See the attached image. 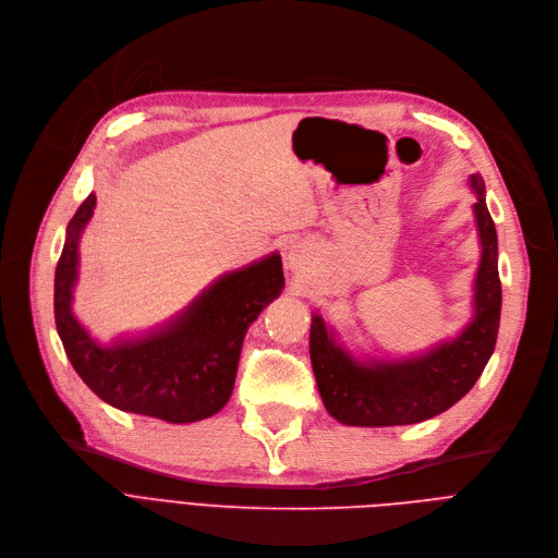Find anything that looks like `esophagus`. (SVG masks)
Listing matches in <instances>:
<instances>
[{"label": "esophagus", "mask_w": 558, "mask_h": 558, "mask_svg": "<svg viewBox=\"0 0 558 558\" xmlns=\"http://www.w3.org/2000/svg\"><path fill=\"white\" fill-rule=\"evenodd\" d=\"M303 264H305V251H303L301 246H294V248H291V251L287 253V267H289L291 271L303 269Z\"/></svg>", "instance_id": "obj_1"}]
</instances>
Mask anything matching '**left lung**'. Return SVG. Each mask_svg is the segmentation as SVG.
Listing matches in <instances>:
<instances>
[{"label": "left lung", "mask_w": 558, "mask_h": 558, "mask_svg": "<svg viewBox=\"0 0 558 558\" xmlns=\"http://www.w3.org/2000/svg\"><path fill=\"white\" fill-rule=\"evenodd\" d=\"M482 259L475 276L473 320L459 337L409 360L360 362L335 341L324 318L312 314L310 357L328 414L343 425L391 427L423 423L444 414L480 379L500 328L502 284L497 274V232L486 208L484 181L471 175Z\"/></svg>", "instance_id": "left-lung-1"}]
</instances>
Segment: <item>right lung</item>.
<instances>
[{
	"label": "right lung",
	"instance_id": "add662e5",
	"mask_svg": "<svg viewBox=\"0 0 558 558\" xmlns=\"http://www.w3.org/2000/svg\"><path fill=\"white\" fill-rule=\"evenodd\" d=\"M90 194L68 223L56 264L53 316L65 353L83 383L122 412L194 423L228 402L248 326L284 287L278 253L217 278L162 328L110 345L95 341L72 312L78 280V240L90 221Z\"/></svg>",
	"mask_w": 558,
	"mask_h": 558
}]
</instances>
